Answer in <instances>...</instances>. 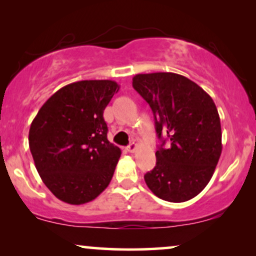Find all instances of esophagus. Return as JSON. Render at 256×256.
Wrapping results in <instances>:
<instances>
[{
  "label": "esophagus",
  "instance_id": "34e87169",
  "mask_svg": "<svg viewBox=\"0 0 256 256\" xmlns=\"http://www.w3.org/2000/svg\"><path fill=\"white\" fill-rule=\"evenodd\" d=\"M136 148H137V144L136 143H131L130 145H128V146H126V150H128V152H134L136 151Z\"/></svg>",
  "mask_w": 256,
  "mask_h": 256
}]
</instances>
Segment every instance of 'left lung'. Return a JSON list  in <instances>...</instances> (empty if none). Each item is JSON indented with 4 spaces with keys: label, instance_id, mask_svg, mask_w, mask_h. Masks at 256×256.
<instances>
[{
    "label": "left lung",
    "instance_id": "left-lung-1",
    "mask_svg": "<svg viewBox=\"0 0 256 256\" xmlns=\"http://www.w3.org/2000/svg\"><path fill=\"white\" fill-rule=\"evenodd\" d=\"M132 86L150 105L162 140L156 166L145 174V183L168 202L194 198L212 180L222 152L221 122L214 100L176 73L137 74ZM163 134L170 139L166 149Z\"/></svg>",
    "mask_w": 256,
    "mask_h": 256
}]
</instances>
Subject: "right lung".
Here are the masks:
<instances>
[{
	"instance_id": "1",
	"label": "right lung",
	"mask_w": 256,
	"mask_h": 256,
	"mask_svg": "<svg viewBox=\"0 0 256 256\" xmlns=\"http://www.w3.org/2000/svg\"><path fill=\"white\" fill-rule=\"evenodd\" d=\"M119 85L82 80L56 90L29 128V148L42 182L68 204L98 197L111 182L120 148L110 143L104 110Z\"/></svg>"
}]
</instances>
